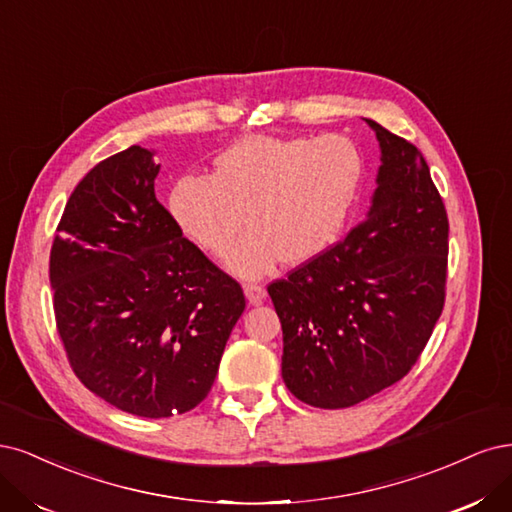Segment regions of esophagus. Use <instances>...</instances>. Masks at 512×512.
I'll return each mask as SVG.
<instances>
[{
  "mask_svg": "<svg viewBox=\"0 0 512 512\" xmlns=\"http://www.w3.org/2000/svg\"><path fill=\"white\" fill-rule=\"evenodd\" d=\"M244 293H246V298H249L251 304H261L263 300H266V287L259 285V283H246Z\"/></svg>",
  "mask_w": 512,
  "mask_h": 512,
  "instance_id": "esophagus-1",
  "label": "esophagus"
}]
</instances>
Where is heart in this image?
Listing matches in <instances>:
<instances>
[{"label":"heart","instance_id":"obj_1","mask_svg":"<svg viewBox=\"0 0 512 512\" xmlns=\"http://www.w3.org/2000/svg\"><path fill=\"white\" fill-rule=\"evenodd\" d=\"M364 157L353 140L246 136L214 159L212 174H187L170 193L180 229L223 255L246 219L253 225L227 255L238 276L268 272L278 259L302 263L332 246L355 206Z\"/></svg>","mask_w":512,"mask_h":512}]
</instances>
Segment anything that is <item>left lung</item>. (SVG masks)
I'll return each mask as SVG.
<instances>
[{
    "mask_svg": "<svg viewBox=\"0 0 512 512\" xmlns=\"http://www.w3.org/2000/svg\"><path fill=\"white\" fill-rule=\"evenodd\" d=\"M383 166L366 219L274 280L283 381L317 408H349L412 370L447 298L449 217L419 148L370 121Z\"/></svg>",
    "mask_w": 512,
    "mask_h": 512,
    "instance_id": "left-lung-1",
    "label": "left lung"
}]
</instances>
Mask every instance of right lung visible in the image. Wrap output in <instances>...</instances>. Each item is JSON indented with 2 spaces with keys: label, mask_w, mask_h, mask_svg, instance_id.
I'll list each match as a JSON object with an SVG mask.
<instances>
[{
  "label": "right lung",
  "mask_w": 512,
  "mask_h": 512,
  "mask_svg": "<svg viewBox=\"0 0 512 512\" xmlns=\"http://www.w3.org/2000/svg\"><path fill=\"white\" fill-rule=\"evenodd\" d=\"M159 163L138 144L80 180L57 225V332L78 381L131 415L200 404L246 300L155 197Z\"/></svg>",
  "instance_id": "add662e5"
}]
</instances>
